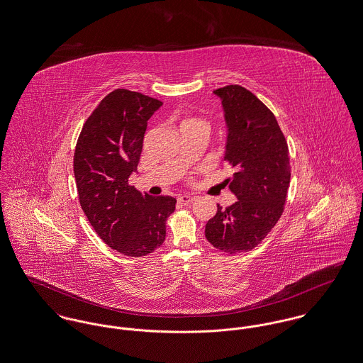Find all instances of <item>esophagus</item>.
<instances>
[{
	"label": "esophagus",
	"instance_id": "34e87169",
	"mask_svg": "<svg viewBox=\"0 0 363 363\" xmlns=\"http://www.w3.org/2000/svg\"><path fill=\"white\" fill-rule=\"evenodd\" d=\"M193 200H194V197L189 196V194H179L178 196V201L182 203V204H191Z\"/></svg>",
	"mask_w": 363,
	"mask_h": 363
}]
</instances>
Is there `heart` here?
<instances>
[{"label":"heart","instance_id":"obj_1","mask_svg":"<svg viewBox=\"0 0 363 363\" xmlns=\"http://www.w3.org/2000/svg\"><path fill=\"white\" fill-rule=\"evenodd\" d=\"M191 123H194V125H201L203 128H206L208 130V125H207V122H206V121H203V119H200V118H191V119H186V121H184L182 126H184V125H191Z\"/></svg>","mask_w":363,"mask_h":363}]
</instances>
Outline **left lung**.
<instances>
[{"label":"left lung","instance_id":"8db88e82","mask_svg":"<svg viewBox=\"0 0 363 363\" xmlns=\"http://www.w3.org/2000/svg\"><path fill=\"white\" fill-rule=\"evenodd\" d=\"M228 126L223 160L235 172L226 179L237 201L206 225V237L229 255L248 252L270 233L282 215L291 182L289 150L274 113L240 85L213 90Z\"/></svg>","mask_w":363,"mask_h":363}]
</instances>
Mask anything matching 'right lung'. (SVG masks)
<instances>
[{"instance_id":"add662e5","label":"right lung","mask_w":363,"mask_h":363,"mask_svg":"<svg viewBox=\"0 0 363 363\" xmlns=\"http://www.w3.org/2000/svg\"><path fill=\"white\" fill-rule=\"evenodd\" d=\"M162 101L116 89L90 116L77 141L74 175L81 207L99 237L122 255L153 252L175 210L171 196H150L128 184L137 170L148 119Z\"/></svg>"}]
</instances>
